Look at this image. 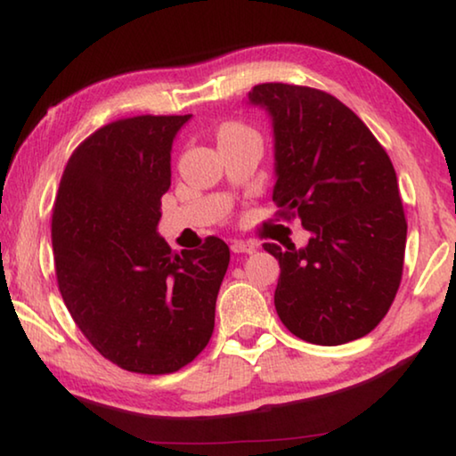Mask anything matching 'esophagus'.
<instances>
[{
    "instance_id": "1",
    "label": "esophagus",
    "mask_w": 456,
    "mask_h": 456,
    "mask_svg": "<svg viewBox=\"0 0 456 456\" xmlns=\"http://www.w3.org/2000/svg\"><path fill=\"white\" fill-rule=\"evenodd\" d=\"M230 248H232V252H255L256 244H255V242H242V240H234L232 244H230Z\"/></svg>"
}]
</instances>
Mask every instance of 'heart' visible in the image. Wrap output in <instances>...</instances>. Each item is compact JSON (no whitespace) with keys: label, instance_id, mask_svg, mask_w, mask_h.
I'll list each match as a JSON object with an SVG mask.
<instances>
[{"label":"heart","instance_id":"heart-1","mask_svg":"<svg viewBox=\"0 0 456 456\" xmlns=\"http://www.w3.org/2000/svg\"><path fill=\"white\" fill-rule=\"evenodd\" d=\"M244 134H252V132L247 128V126L238 124V122H228V124H222V126H220L218 140L238 138V136H244Z\"/></svg>","mask_w":456,"mask_h":456}]
</instances>
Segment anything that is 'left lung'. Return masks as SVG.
<instances>
[{"label": "left lung", "instance_id": "obj_1", "mask_svg": "<svg viewBox=\"0 0 456 456\" xmlns=\"http://www.w3.org/2000/svg\"><path fill=\"white\" fill-rule=\"evenodd\" d=\"M250 103L273 118L279 218H299L304 248L265 242L279 261L275 310L312 345L362 338L402 283L405 222L395 169L365 122L322 89L261 83Z\"/></svg>", "mask_w": 456, "mask_h": 456}]
</instances>
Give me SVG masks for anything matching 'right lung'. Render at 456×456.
Returning a JSON list of instances; mask_svg holds the SVG:
<instances>
[{"instance_id": "right-lung-1", "label": "right lung", "mask_w": 456, "mask_h": 456, "mask_svg": "<svg viewBox=\"0 0 456 456\" xmlns=\"http://www.w3.org/2000/svg\"><path fill=\"white\" fill-rule=\"evenodd\" d=\"M189 118L102 126L75 149L54 200L62 301L91 346L132 373H175L208 346L230 263L216 236L179 255L157 234L173 138Z\"/></svg>"}]
</instances>
